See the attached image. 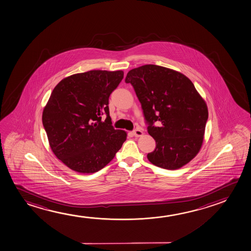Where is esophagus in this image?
I'll use <instances>...</instances> for the list:
<instances>
[{
	"label": "esophagus",
	"mask_w": 251,
	"mask_h": 251,
	"mask_svg": "<svg viewBox=\"0 0 251 251\" xmlns=\"http://www.w3.org/2000/svg\"><path fill=\"white\" fill-rule=\"evenodd\" d=\"M143 132L141 129L136 128L135 130L133 131V135H135V137H139V136H142Z\"/></svg>",
	"instance_id": "esophagus-1"
}]
</instances>
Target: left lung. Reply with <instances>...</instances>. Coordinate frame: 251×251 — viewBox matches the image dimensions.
I'll use <instances>...</instances> for the list:
<instances>
[{
	"mask_svg": "<svg viewBox=\"0 0 251 251\" xmlns=\"http://www.w3.org/2000/svg\"><path fill=\"white\" fill-rule=\"evenodd\" d=\"M125 82L134 88L156 142L149 161L175 170L193 160L202 146L208 109L192 81L174 70L146 65L129 71Z\"/></svg>",
	"mask_w": 251,
	"mask_h": 251,
	"instance_id": "left-lung-1",
	"label": "left lung"
}]
</instances>
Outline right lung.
Wrapping results in <instances>:
<instances>
[{
  "mask_svg": "<svg viewBox=\"0 0 251 251\" xmlns=\"http://www.w3.org/2000/svg\"><path fill=\"white\" fill-rule=\"evenodd\" d=\"M123 78V71H89L64 78L51 92L44 128L52 152L73 171L101 170L126 141V132L113 127L109 109V96Z\"/></svg>",
  "mask_w": 251,
  "mask_h": 251,
  "instance_id": "add662e5",
  "label": "right lung"
}]
</instances>
